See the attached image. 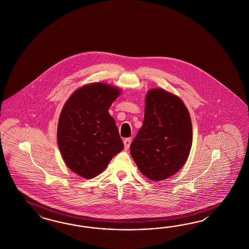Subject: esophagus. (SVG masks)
<instances>
[{
  "mask_svg": "<svg viewBox=\"0 0 249 249\" xmlns=\"http://www.w3.org/2000/svg\"><path fill=\"white\" fill-rule=\"evenodd\" d=\"M131 141H132V140H131V138H126V139H124V149H129V146H130V144H131Z\"/></svg>",
  "mask_w": 249,
  "mask_h": 249,
  "instance_id": "34e87169",
  "label": "esophagus"
}]
</instances>
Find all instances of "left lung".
<instances>
[{
	"instance_id": "left-lung-1",
	"label": "left lung",
	"mask_w": 249,
	"mask_h": 249,
	"mask_svg": "<svg viewBox=\"0 0 249 249\" xmlns=\"http://www.w3.org/2000/svg\"><path fill=\"white\" fill-rule=\"evenodd\" d=\"M192 140L191 118L183 101L161 88L149 90L142 128L130 145L142 175L153 181L174 176L186 162Z\"/></svg>"
}]
</instances>
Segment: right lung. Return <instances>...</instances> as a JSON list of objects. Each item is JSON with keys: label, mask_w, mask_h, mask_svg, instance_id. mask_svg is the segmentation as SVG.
<instances>
[{"label": "right lung", "mask_w": 249, "mask_h": 249, "mask_svg": "<svg viewBox=\"0 0 249 249\" xmlns=\"http://www.w3.org/2000/svg\"><path fill=\"white\" fill-rule=\"evenodd\" d=\"M117 87L93 83L77 89L60 114L57 142L64 163L82 178H95L124 149L108 110L120 94Z\"/></svg>", "instance_id": "1"}]
</instances>
